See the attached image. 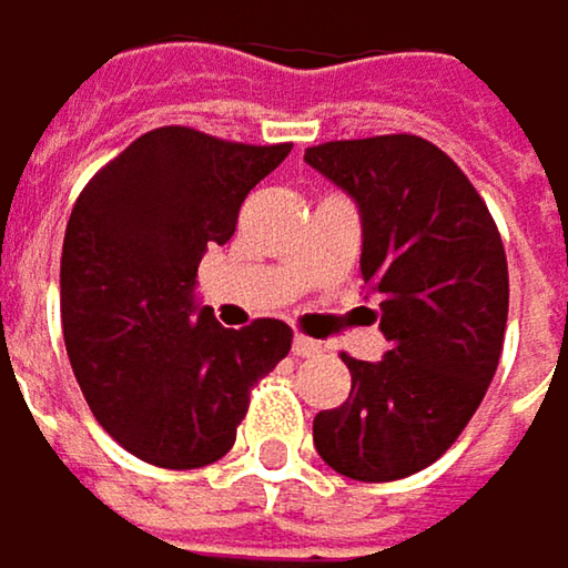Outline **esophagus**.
I'll return each mask as SVG.
<instances>
[{
  "instance_id": "1",
  "label": "esophagus",
  "mask_w": 568,
  "mask_h": 568,
  "mask_svg": "<svg viewBox=\"0 0 568 568\" xmlns=\"http://www.w3.org/2000/svg\"><path fill=\"white\" fill-rule=\"evenodd\" d=\"M294 354L297 357H314V354H321V344L317 341H311V337H294Z\"/></svg>"
}]
</instances>
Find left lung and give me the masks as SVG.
<instances>
[{"instance_id":"1","label":"left lung","mask_w":568,"mask_h":568,"mask_svg":"<svg viewBox=\"0 0 568 568\" xmlns=\"http://www.w3.org/2000/svg\"><path fill=\"white\" fill-rule=\"evenodd\" d=\"M304 161L361 211V274L390 341L377 364L344 357L351 397L314 417V446L341 476L404 479L439 459L486 397L509 311L506 251L469 178L426 139L327 142Z\"/></svg>"}]
</instances>
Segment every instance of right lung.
Masks as SVG:
<instances>
[{
  "label": "right lung",
  "instance_id": "add662e5",
  "mask_svg": "<svg viewBox=\"0 0 568 568\" xmlns=\"http://www.w3.org/2000/svg\"><path fill=\"white\" fill-rule=\"evenodd\" d=\"M291 144L154 129L79 194L62 244V334L75 381L129 453L164 469L221 459L251 387L291 351L284 321L227 331L194 297L204 251Z\"/></svg>",
  "mask_w": 568,
  "mask_h": 568
}]
</instances>
